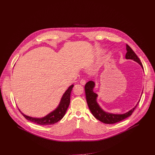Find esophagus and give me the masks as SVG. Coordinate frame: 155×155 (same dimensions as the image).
Wrapping results in <instances>:
<instances>
[{"label":"esophagus","mask_w":155,"mask_h":155,"mask_svg":"<svg viewBox=\"0 0 155 155\" xmlns=\"http://www.w3.org/2000/svg\"><path fill=\"white\" fill-rule=\"evenodd\" d=\"M80 83L81 84H83V85H84V84H86V81L84 80H80Z\"/></svg>","instance_id":"esophagus-1"}]
</instances>
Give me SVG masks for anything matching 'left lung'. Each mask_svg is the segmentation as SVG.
Wrapping results in <instances>:
<instances>
[{
  "instance_id": "8db88e82",
  "label": "left lung",
  "mask_w": 155,
  "mask_h": 155,
  "mask_svg": "<svg viewBox=\"0 0 155 155\" xmlns=\"http://www.w3.org/2000/svg\"><path fill=\"white\" fill-rule=\"evenodd\" d=\"M126 50L127 53L126 54V59H132L137 63H139L142 68L143 69L142 64L140 62V59L134 53V51L132 50V48L126 44ZM95 86V83L93 81H89L86 83L84 86L86 102L89 107L90 111L91 112L93 116L99 120L100 121L105 123V124H114L118 122H120L127 117H130L132 114L133 113L134 110L137 106L138 104L140 102V100L136 104V105L127 112L123 114H114L111 113L107 112L99 106L97 102V94L94 92V87Z\"/></svg>"
}]
</instances>
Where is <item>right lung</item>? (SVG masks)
Wrapping results in <instances>:
<instances>
[{"mask_svg": "<svg viewBox=\"0 0 155 155\" xmlns=\"http://www.w3.org/2000/svg\"><path fill=\"white\" fill-rule=\"evenodd\" d=\"M73 87L74 84H72L69 87L68 89L65 91L61 99V101L58 107L54 110H53V112H50L49 114L43 118H34L29 117L22 113L19 110H19L26 119L31 122L40 125L53 124L59 121V120H61L65 115V112L67 111L69 105L70 104L71 94Z\"/></svg>", "mask_w": 155, "mask_h": 155, "instance_id": "obj_1", "label": "right lung"}]
</instances>
